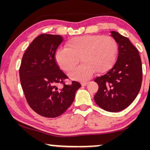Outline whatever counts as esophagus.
<instances>
[{
  "label": "esophagus",
  "mask_w": 150,
  "mask_h": 150,
  "mask_svg": "<svg viewBox=\"0 0 150 150\" xmlns=\"http://www.w3.org/2000/svg\"><path fill=\"white\" fill-rule=\"evenodd\" d=\"M88 84V82H81V85H82V86H86Z\"/></svg>",
  "instance_id": "obj_1"
}]
</instances>
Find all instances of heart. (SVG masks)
Masks as SVG:
<instances>
[{"label": "heart", "instance_id": "b5f03b06", "mask_svg": "<svg viewBox=\"0 0 150 150\" xmlns=\"http://www.w3.org/2000/svg\"><path fill=\"white\" fill-rule=\"evenodd\" d=\"M65 46L56 50L55 60L62 70L70 72L80 58L83 63L69 74L72 79L77 80H87L95 71L104 73L109 70L116 62L118 49L113 37L99 34L73 37Z\"/></svg>", "mask_w": 150, "mask_h": 150}]
</instances>
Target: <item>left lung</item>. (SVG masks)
<instances>
[{
    "label": "left lung",
    "mask_w": 150,
    "mask_h": 150,
    "mask_svg": "<svg viewBox=\"0 0 150 150\" xmlns=\"http://www.w3.org/2000/svg\"><path fill=\"white\" fill-rule=\"evenodd\" d=\"M111 33L118 45V59L107 73L94 80L99 89L94 99L102 109L118 112L131 104L138 94L142 69L138 51L129 39L114 31Z\"/></svg>",
    "instance_id": "8db88e82"
}]
</instances>
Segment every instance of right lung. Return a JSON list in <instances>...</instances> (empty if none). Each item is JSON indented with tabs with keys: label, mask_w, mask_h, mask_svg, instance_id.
<instances>
[{
	"label": "right lung",
	"mask_w": 150,
	"mask_h": 150,
	"mask_svg": "<svg viewBox=\"0 0 150 150\" xmlns=\"http://www.w3.org/2000/svg\"><path fill=\"white\" fill-rule=\"evenodd\" d=\"M63 40L60 35L38 36L23 54L20 68V82L27 103L36 113L47 118L63 114L81 86L75 81L65 85L68 77L55 60V53ZM58 83H64V88L58 89Z\"/></svg>",
	"instance_id": "obj_1"
}]
</instances>
